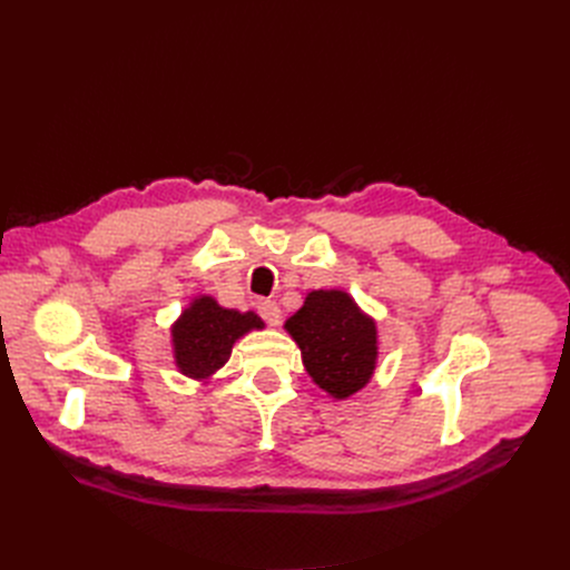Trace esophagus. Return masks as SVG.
<instances>
[{
	"label": "esophagus",
	"mask_w": 570,
	"mask_h": 570,
	"mask_svg": "<svg viewBox=\"0 0 570 570\" xmlns=\"http://www.w3.org/2000/svg\"><path fill=\"white\" fill-rule=\"evenodd\" d=\"M258 314L267 325H277L282 318V309L275 301H261L258 303Z\"/></svg>",
	"instance_id": "1"
}]
</instances>
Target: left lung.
<instances>
[{
    "label": "left lung",
    "mask_w": 570,
    "mask_h": 570,
    "mask_svg": "<svg viewBox=\"0 0 570 570\" xmlns=\"http://www.w3.org/2000/svg\"><path fill=\"white\" fill-rule=\"evenodd\" d=\"M286 331L314 383L335 400L365 387L376 367V323L344 291H312Z\"/></svg>",
    "instance_id": "left-lung-1"
}]
</instances>
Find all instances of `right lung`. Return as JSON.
Listing matches in <instances>:
<instances>
[{"mask_svg":"<svg viewBox=\"0 0 570 570\" xmlns=\"http://www.w3.org/2000/svg\"><path fill=\"white\" fill-rule=\"evenodd\" d=\"M263 321L254 312L224 309L209 295H200L173 325V348L179 372L191 379L213 376L230 357L235 340Z\"/></svg>","mask_w":570,"mask_h":570,"instance_id":"obj_1","label":"right lung"}]
</instances>
